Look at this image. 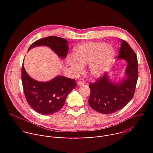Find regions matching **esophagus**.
I'll return each mask as SVG.
<instances>
[{"instance_id":"obj_1","label":"esophagus","mask_w":153,"mask_h":153,"mask_svg":"<svg viewBox=\"0 0 153 153\" xmlns=\"http://www.w3.org/2000/svg\"><path fill=\"white\" fill-rule=\"evenodd\" d=\"M77 84H78L79 85H84V82H82V81H78Z\"/></svg>"}]
</instances>
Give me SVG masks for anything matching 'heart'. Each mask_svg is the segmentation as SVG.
<instances>
[{
	"label": "heart",
	"instance_id": "obj_1",
	"mask_svg": "<svg viewBox=\"0 0 153 153\" xmlns=\"http://www.w3.org/2000/svg\"><path fill=\"white\" fill-rule=\"evenodd\" d=\"M114 56L115 50L111 45L101 42H88L76 47L73 57H69L67 63L76 73H79L82 65L89 63L91 74L99 76L110 66Z\"/></svg>",
	"mask_w": 153,
	"mask_h": 153
}]
</instances>
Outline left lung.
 <instances>
[{
    "mask_svg": "<svg viewBox=\"0 0 153 153\" xmlns=\"http://www.w3.org/2000/svg\"><path fill=\"white\" fill-rule=\"evenodd\" d=\"M118 59L127 61L126 78L118 83L108 79L107 74L89 84L90 106L102 114H111L122 109L132 99L138 79V62L137 56L128 43L121 40Z\"/></svg>",
    "mask_w": 153,
    "mask_h": 153,
    "instance_id": "left-lung-1",
    "label": "left lung"
}]
</instances>
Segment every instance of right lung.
<instances>
[{
	"label": "right lung",
	"mask_w": 153,
	"mask_h": 153,
	"mask_svg": "<svg viewBox=\"0 0 153 153\" xmlns=\"http://www.w3.org/2000/svg\"><path fill=\"white\" fill-rule=\"evenodd\" d=\"M67 42L62 37L49 36L34 42L28 50L36 46L45 45L65 59L69 49ZM22 82L27 102L36 112L43 115L53 114L59 111L68 94L76 87L75 79L62 76L47 82L36 81L27 73L24 65L22 67Z\"/></svg>",
	"instance_id": "1"
}]
</instances>
